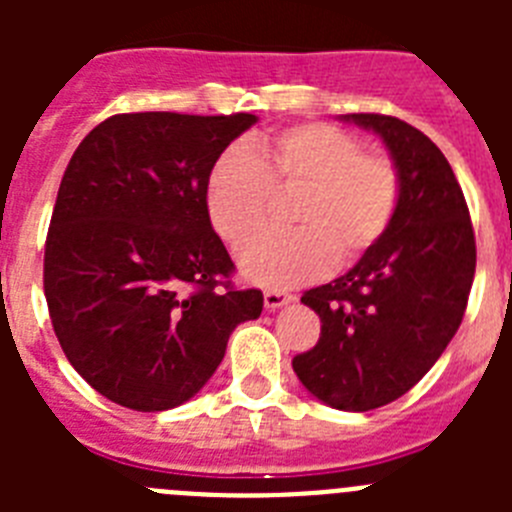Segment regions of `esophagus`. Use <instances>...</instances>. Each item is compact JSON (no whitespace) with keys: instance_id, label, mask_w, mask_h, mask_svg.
<instances>
[{"instance_id":"esophagus-1","label":"esophagus","mask_w":512,"mask_h":512,"mask_svg":"<svg viewBox=\"0 0 512 512\" xmlns=\"http://www.w3.org/2000/svg\"><path fill=\"white\" fill-rule=\"evenodd\" d=\"M289 302H292V295H287V292H279V289H269V292H264L266 310H279V307L289 305Z\"/></svg>"}]
</instances>
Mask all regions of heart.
I'll use <instances>...</instances> for the list:
<instances>
[{
	"label": "heart",
	"mask_w": 512,
	"mask_h": 512,
	"mask_svg": "<svg viewBox=\"0 0 512 512\" xmlns=\"http://www.w3.org/2000/svg\"><path fill=\"white\" fill-rule=\"evenodd\" d=\"M303 189L293 219L301 228L265 234L238 251V269L253 284L300 287L333 264L351 266L395 223L402 179L395 161L364 153L361 140L325 122H305L256 143V156L233 146L207 179V210L233 246L263 227L273 189Z\"/></svg>",
	"instance_id": "obj_1"
}]
</instances>
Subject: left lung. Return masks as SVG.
I'll return each mask as SVG.
<instances>
[{
  "instance_id": "1",
  "label": "left lung",
  "mask_w": 512,
  "mask_h": 512,
  "mask_svg": "<svg viewBox=\"0 0 512 512\" xmlns=\"http://www.w3.org/2000/svg\"><path fill=\"white\" fill-rule=\"evenodd\" d=\"M341 120L382 138L402 200L387 235L354 269L302 295L323 325L292 369L330 408L366 413L413 390L446 351L467 310L477 246L464 192L428 135L390 115Z\"/></svg>"
}]
</instances>
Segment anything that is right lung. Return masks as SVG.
Returning <instances> with one entry per match:
<instances>
[{"instance_id": "1", "label": "right lung", "mask_w": 512, "mask_h": 512, "mask_svg": "<svg viewBox=\"0 0 512 512\" xmlns=\"http://www.w3.org/2000/svg\"><path fill=\"white\" fill-rule=\"evenodd\" d=\"M256 115H112L63 171L43 287L63 354L99 395L140 413L192 400L235 325L264 310L233 289L207 212L220 153Z\"/></svg>"}]
</instances>
